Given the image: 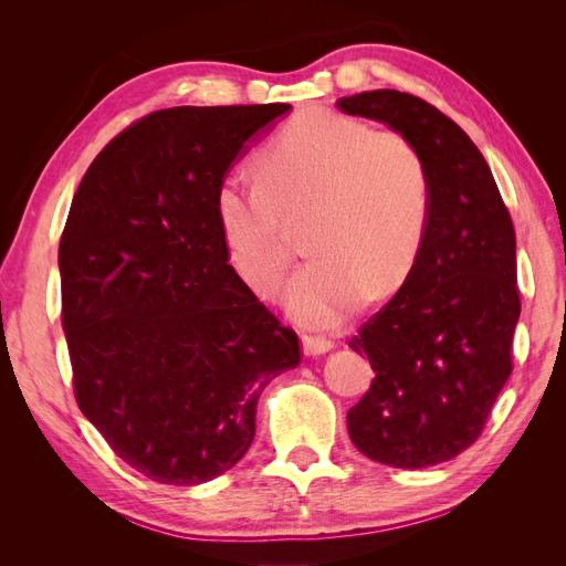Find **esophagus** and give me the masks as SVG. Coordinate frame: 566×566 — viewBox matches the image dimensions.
Instances as JSON below:
<instances>
[{
  "label": "esophagus",
  "mask_w": 566,
  "mask_h": 566,
  "mask_svg": "<svg viewBox=\"0 0 566 566\" xmlns=\"http://www.w3.org/2000/svg\"><path fill=\"white\" fill-rule=\"evenodd\" d=\"M302 349L306 356H321L325 352L333 349V342L325 337H316V335H304L302 337Z\"/></svg>",
  "instance_id": "obj_1"
}]
</instances>
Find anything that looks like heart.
<instances>
[{"mask_svg": "<svg viewBox=\"0 0 566 566\" xmlns=\"http://www.w3.org/2000/svg\"><path fill=\"white\" fill-rule=\"evenodd\" d=\"M430 169L416 142L328 108L295 115L256 160V184L221 179L214 217L229 264L256 297H273L306 229L314 262L290 283L300 323L331 328L358 297L382 302L413 271L430 224Z\"/></svg>", "mask_w": 566, "mask_h": 566, "instance_id": "heart-1", "label": "heart"}]
</instances>
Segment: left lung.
<instances>
[{
  "label": "left lung",
  "instance_id": "left-lung-1",
  "mask_svg": "<svg viewBox=\"0 0 566 566\" xmlns=\"http://www.w3.org/2000/svg\"><path fill=\"white\" fill-rule=\"evenodd\" d=\"M337 108L410 136L432 184L413 271L349 339L375 370L347 413L349 437L382 465H439L479 439L512 373L522 312L515 227L482 153L432 104L375 90L342 96Z\"/></svg>",
  "mask_w": 566,
  "mask_h": 566
}]
</instances>
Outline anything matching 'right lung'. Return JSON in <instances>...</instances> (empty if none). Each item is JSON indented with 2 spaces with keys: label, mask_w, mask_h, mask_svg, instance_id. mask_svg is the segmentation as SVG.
<instances>
[{
  "label": "right lung",
  "mask_w": 566,
  "mask_h": 566,
  "mask_svg": "<svg viewBox=\"0 0 566 566\" xmlns=\"http://www.w3.org/2000/svg\"><path fill=\"white\" fill-rule=\"evenodd\" d=\"M290 104L156 111L98 153L59 245L77 406L153 482L196 486L254 439L256 401L300 364L295 331L235 276L214 191Z\"/></svg>",
  "instance_id": "right-lung-1"
}]
</instances>
